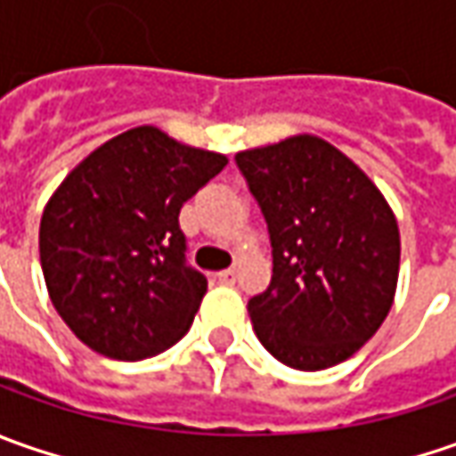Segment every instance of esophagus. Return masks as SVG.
<instances>
[{
  "label": "esophagus",
  "mask_w": 456,
  "mask_h": 456,
  "mask_svg": "<svg viewBox=\"0 0 456 456\" xmlns=\"http://www.w3.org/2000/svg\"><path fill=\"white\" fill-rule=\"evenodd\" d=\"M218 281L220 284H236V272L233 269H223V272H218Z\"/></svg>",
  "instance_id": "esophagus-1"
}]
</instances>
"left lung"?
<instances>
[{
  "mask_svg": "<svg viewBox=\"0 0 456 456\" xmlns=\"http://www.w3.org/2000/svg\"><path fill=\"white\" fill-rule=\"evenodd\" d=\"M272 238L269 289L248 302L261 345L297 370H324L378 332L398 284L401 236L373 180L312 134L238 151Z\"/></svg>",
  "mask_w": 456,
  "mask_h": 456,
  "instance_id": "8db88e82",
  "label": "left lung"
}]
</instances>
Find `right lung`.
Segmentation results:
<instances>
[{
    "instance_id": "1",
    "label": "right lung",
    "mask_w": 456,
    "mask_h": 456,
    "mask_svg": "<svg viewBox=\"0 0 456 456\" xmlns=\"http://www.w3.org/2000/svg\"><path fill=\"white\" fill-rule=\"evenodd\" d=\"M225 165L218 151L136 126L62 180L40 220V264L50 302L83 345L144 360L190 330L208 279L184 264L180 208Z\"/></svg>"
}]
</instances>
